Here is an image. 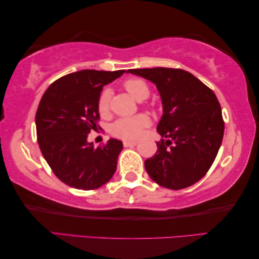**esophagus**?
Instances as JSON below:
<instances>
[{"label":"esophagus","instance_id":"obj_1","mask_svg":"<svg viewBox=\"0 0 259 259\" xmlns=\"http://www.w3.org/2000/svg\"><path fill=\"white\" fill-rule=\"evenodd\" d=\"M122 143H124V147H134L138 145V141H128V140H125Z\"/></svg>","mask_w":259,"mask_h":259}]
</instances>
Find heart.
<instances>
[{"label":"heart","mask_w":259,"mask_h":259,"mask_svg":"<svg viewBox=\"0 0 259 259\" xmlns=\"http://www.w3.org/2000/svg\"><path fill=\"white\" fill-rule=\"evenodd\" d=\"M125 90L130 93L131 96L135 100L141 101L149 96V87L148 84L140 79L127 80L124 84ZM110 93L104 91L102 93L99 100V110L101 112H105L109 108ZM149 125V119L146 114H137V116L128 118H120L113 122L111 127L112 133L116 137L121 139H135L141 133V131Z\"/></svg>","instance_id":"1"}]
</instances>
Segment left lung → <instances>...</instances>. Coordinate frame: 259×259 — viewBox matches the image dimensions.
I'll return each mask as SVG.
<instances>
[{
    "mask_svg": "<svg viewBox=\"0 0 259 259\" xmlns=\"http://www.w3.org/2000/svg\"><path fill=\"white\" fill-rule=\"evenodd\" d=\"M156 84L163 105L157 132L166 140L145 162L148 175L162 187L194 185L209 171L222 145V108L214 93L192 73L154 67L127 71Z\"/></svg>",
    "mask_w": 259,
    "mask_h": 259,
    "instance_id": "left-lung-1",
    "label": "left lung"
}]
</instances>
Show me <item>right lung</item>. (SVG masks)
<instances>
[{
    "label": "right lung",
    "mask_w": 259,
    "mask_h": 259,
    "mask_svg": "<svg viewBox=\"0 0 259 259\" xmlns=\"http://www.w3.org/2000/svg\"><path fill=\"white\" fill-rule=\"evenodd\" d=\"M124 73L73 72L53 82L42 96L35 116L37 143L55 176L70 187L100 188L116 172L122 142L110 139L96 148L87 138L97 127L102 90Z\"/></svg>",
    "instance_id": "right-lung-1"
}]
</instances>
